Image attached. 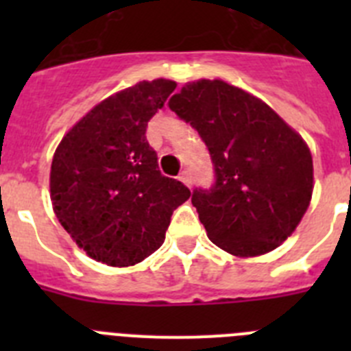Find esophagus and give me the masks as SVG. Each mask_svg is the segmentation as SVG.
<instances>
[{
	"label": "esophagus",
	"mask_w": 351,
	"mask_h": 351,
	"mask_svg": "<svg viewBox=\"0 0 351 351\" xmlns=\"http://www.w3.org/2000/svg\"><path fill=\"white\" fill-rule=\"evenodd\" d=\"M179 181H182L186 186H188V188H191V184H193V181H191L190 170H182V172L179 173Z\"/></svg>",
	"instance_id": "1"
}]
</instances>
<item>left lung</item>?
Segmentation results:
<instances>
[{
    "mask_svg": "<svg viewBox=\"0 0 351 351\" xmlns=\"http://www.w3.org/2000/svg\"><path fill=\"white\" fill-rule=\"evenodd\" d=\"M207 145L209 190L191 204L207 237L235 256H258L283 243L308 210L313 158L295 130L256 96L223 80L186 84L169 101Z\"/></svg>",
    "mask_w": 351,
    "mask_h": 351,
    "instance_id": "1",
    "label": "left lung"
}]
</instances>
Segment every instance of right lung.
Segmentation results:
<instances>
[{
    "label": "right lung",
    "mask_w": 351,
    "mask_h": 351,
    "mask_svg": "<svg viewBox=\"0 0 351 351\" xmlns=\"http://www.w3.org/2000/svg\"><path fill=\"white\" fill-rule=\"evenodd\" d=\"M178 84L142 80L91 108L61 141L51 167L54 213L96 262L128 267L165 241L170 216L190 198L165 178L147 138L149 119Z\"/></svg>",
    "instance_id": "add662e5"
}]
</instances>
